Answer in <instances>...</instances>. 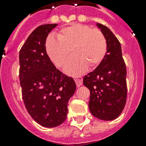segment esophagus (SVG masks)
Wrapping results in <instances>:
<instances>
[{"label":"esophagus","mask_w":146,"mask_h":146,"mask_svg":"<svg viewBox=\"0 0 146 146\" xmlns=\"http://www.w3.org/2000/svg\"><path fill=\"white\" fill-rule=\"evenodd\" d=\"M75 82H76V84L77 86L78 87L81 86L82 85V78L79 76V77H76L75 78Z\"/></svg>","instance_id":"esophagus-1"}]
</instances>
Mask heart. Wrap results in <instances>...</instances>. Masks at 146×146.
Masks as SVG:
<instances>
[{
	"label": "heart",
	"instance_id": "obj_1",
	"mask_svg": "<svg viewBox=\"0 0 146 146\" xmlns=\"http://www.w3.org/2000/svg\"><path fill=\"white\" fill-rule=\"evenodd\" d=\"M50 60L58 67L65 64L72 50L74 55L64 67L65 73L80 76L90 66H96L103 60L107 52V41L98 29L73 23L62 29L57 38L49 36L45 43Z\"/></svg>",
	"mask_w": 146,
	"mask_h": 146
}]
</instances>
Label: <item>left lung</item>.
Returning <instances> with one entry per match:
<instances>
[{
	"label": "left lung",
	"instance_id": "obj_1",
	"mask_svg": "<svg viewBox=\"0 0 146 146\" xmlns=\"http://www.w3.org/2000/svg\"><path fill=\"white\" fill-rule=\"evenodd\" d=\"M96 26L107 41L104 59L92 72L83 78L90 91L89 108L92 114L102 120H113L122 113L127 101V69L121 45L107 26Z\"/></svg>",
	"mask_w": 146,
	"mask_h": 146
}]
</instances>
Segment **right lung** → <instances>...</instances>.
<instances>
[{"label": "right lung", "instance_id": "add662e5", "mask_svg": "<svg viewBox=\"0 0 146 146\" xmlns=\"http://www.w3.org/2000/svg\"><path fill=\"white\" fill-rule=\"evenodd\" d=\"M57 24L36 28L19 50V81L26 110L42 127H56L65 121L69 100L76 91V83L58 70L48 55L45 42Z\"/></svg>", "mask_w": 146, "mask_h": 146}]
</instances>
